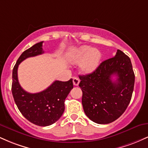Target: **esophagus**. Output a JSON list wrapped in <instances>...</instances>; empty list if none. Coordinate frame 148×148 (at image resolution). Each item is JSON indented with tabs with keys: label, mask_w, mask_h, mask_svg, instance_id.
I'll return each mask as SVG.
<instances>
[{
	"label": "esophagus",
	"mask_w": 148,
	"mask_h": 148,
	"mask_svg": "<svg viewBox=\"0 0 148 148\" xmlns=\"http://www.w3.org/2000/svg\"><path fill=\"white\" fill-rule=\"evenodd\" d=\"M79 84V79L77 77H73V84L74 86H78Z\"/></svg>",
	"instance_id": "1"
}]
</instances>
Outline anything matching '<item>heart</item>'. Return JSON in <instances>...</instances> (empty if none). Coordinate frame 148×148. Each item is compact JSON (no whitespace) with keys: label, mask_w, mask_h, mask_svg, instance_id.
Listing matches in <instances>:
<instances>
[{"label":"heart","mask_w":148,"mask_h":148,"mask_svg":"<svg viewBox=\"0 0 148 148\" xmlns=\"http://www.w3.org/2000/svg\"><path fill=\"white\" fill-rule=\"evenodd\" d=\"M101 58V53L99 50L92 49L89 46H83L70 56V60L75 64H79L83 61L81 65L82 72L90 74L97 68Z\"/></svg>","instance_id":"obj_1"}]
</instances>
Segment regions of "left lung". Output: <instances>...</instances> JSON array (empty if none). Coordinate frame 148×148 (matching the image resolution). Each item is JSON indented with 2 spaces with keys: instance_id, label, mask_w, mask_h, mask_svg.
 Segmentation results:
<instances>
[{
  "instance_id": "obj_1",
  "label": "left lung",
  "mask_w": 148,
  "mask_h": 148,
  "mask_svg": "<svg viewBox=\"0 0 148 148\" xmlns=\"http://www.w3.org/2000/svg\"><path fill=\"white\" fill-rule=\"evenodd\" d=\"M113 75L117 79L113 81ZM82 105L86 115L97 124H108L120 118L130 103L135 75L130 58L122 51L103 61L91 74L80 75Z\"/></svg>"
}]
</instances>
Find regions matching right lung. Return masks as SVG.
Returning <instances> with one entry per match:
<instances>
[{
  "instance_id": "1",
  "label": "right lung",
  "mask_w": 148,
  "mask_h": 148,
  "mask_svg": "<svg viewBox=\"0 0 148 148\" xmlns=\"http://www.w3.org/2000/svg\"><path fill=\"white\" fill-rule=\"evenodd\" d=\"M43 42L35 44L18 58L12 70V92L21 114L28 121L41 127L49 126L58 120L64 111V101L73 88L72 79L67 81H55L45 90L37 93L25 91L18 81V64L30 57L41 55Z\"/></svg>"
}]
</instances>
